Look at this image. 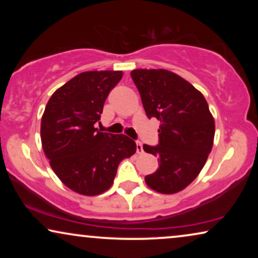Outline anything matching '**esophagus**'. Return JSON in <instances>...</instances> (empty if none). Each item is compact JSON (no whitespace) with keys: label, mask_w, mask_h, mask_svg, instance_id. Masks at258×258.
<instances>
[{"label":"esophagus","mask_w":258,"mask_h":258,"mask_svg":"<svg viewBox=\"0 0 258 258\" xmlns=\"http://www.w3.org/2000/svg\"><path fill=\"white\" fill-rule=\"evenodd\" d=\"M136 151H137V154H143L144 151H143V146H142V143L140 142V141H136Z\"/></svg>","instance_id":"esophagus-1"}]
</instances>
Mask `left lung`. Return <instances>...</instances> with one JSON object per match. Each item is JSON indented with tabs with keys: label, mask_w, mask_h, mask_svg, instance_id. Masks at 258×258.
I'll use <instances>...</instances> for the list:
<instances>
[{
	"label": "left lung",
	"mask_w": 258,
	"mask_h": 258,
	"mask_svg": "<svg viewBox=\"0 0 258 258\" xmlns=\"http://www.w3.org/2000/svg\"><path fill=\"white\" fill-rule=\"evenodd\" d=\"M148 118L160 121L158 144H144L160 167L146 176L149 188L175 194L188 186L206 164L214 143L215 122L206 98L192 84L165 69L130 73Z\"/></svg>",
	"instance_id": "1"
}]
</instances>
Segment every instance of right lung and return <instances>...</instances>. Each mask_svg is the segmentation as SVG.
Segmentation results:
<instances>
[{
    "instance_id": "right-lung-1",
    "label": "right lung",
    "mask_w": 258,
    "mask_h": 258,
    "mask_svg": "<svg viewBox=\"0 0 258 258\" xmlns=\"http://www.w3.org/2000/svg\"><path fill=\"white\" fill-rule=\"evenodd\" d=\"M122 72H84L58 88L45 105L41 141L57 177L73 191L95 196L110 188L119 162L136 153L135 141L119 134L101 133L109 93Z\"/></svg>"
}]
</instances>
